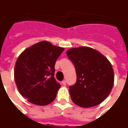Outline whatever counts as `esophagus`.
Instances as JSON below:
<instances>
[{"label":"esophagus","instance_id":"1","mask_svg":"<svg viewBox=\"0 0 128 128\" xmlns=\"http://www.w3.org/2000/svg\"><path fill=\"white\" fill-rule=\"evenodd\" d=\"M62 85H63V86H65L66 85V81H65V80H64V81L62 82Z\"/></svg>","mask_w":128,"mask_h":128}]
</instances>
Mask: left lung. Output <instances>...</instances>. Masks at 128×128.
Instances as JSON below:
<instances>
[{"label": "left lung", "instance_id": "obj_1", "mask_svg": "<svg viewBox=\"0 0 128 128\" xmlns=\"http://www.w3.org/2000/svg\"><path fill=\"white\" fill-rule=\"evenodd\" d=\"M66 54L76 72V83L69 86L72 102L83 108L102 102L114 83V72L110 62L99 52L88 47L72 48Z\"/></svg>", "mask_w": 128, "mask_h": 128}]
</instances>
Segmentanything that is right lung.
Returning a JSON list of instances; mask_svg holds the SVG:
<instances>
[{
  "instance_id": "right-lung-1",
  "label": "right lung",
  "mask_w": 128,
  "mask_h": 128,
  "mask_svg": "<svg viewBox=\"0 0 128 128\" xmlns=\"http://www.w3.org/2000/svg\"><path fill=\"white\" fill-rule=\"evenodd\" d=\"M64 48L40 41L24 51L17 60L14 78L19 92L34 104L55 100L60 84L54 78L55 64Z\"/></svg>"
}]
</instances>
